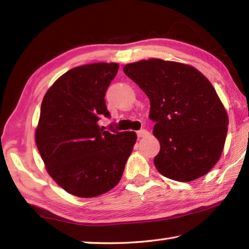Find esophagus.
Wrapping results in <instances>:
<instances>
[{
    "label": "esophagus",
    "instance_id": "34e87169",
    "mask_svg": "<svg viewBox=\"0 0 249 249\" xmlns=\"http://www.w3.org/2000/svg\"><path fill=\"white\" fill-rule=\"evenodd\" d=\"M147 135H149V132L147 129H141L137 132V136L140 138L145 137V136H147Z\"/></svg>",
    "mask_w": 249,
    "mask_h": 249
}]
</instances>
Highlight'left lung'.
I'll list each match as a JSON object with an SVG mask.
<instances>
[{
	"mask_svg": "<svg viewBox=\"0 0 249 249\" xmlns=\"http://www.w3.org/2000/svg\"><path fill=\"white\" fill-rule=\"evenodd\" d=\"M123 71L150 101L149 119L160 142L157 170L182 182L208 174L221 157L229 126L209 80L191 66L161 59L128 64Z\"/></svg>",
	"mask_w": 249,
	"mask_h": 249,
	"instance_id": "left-lung-1",
	"label": "left lung"
}]
</instances>
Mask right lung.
<instances>
[{"instance_id": "add662e5", "label": "right lung", "mask_w": 249, "mask_h": 249, "mask_svg": "<svg viewBox=\"0 0 249 249\" xmlns=\"http://www.w3.org/2000/svg\"><path fill=\"white\" fill-rule=\"evenodd\" d=\"M119 65H84L61 75L45 94L35 140L50 177L68 193L93 197L119 183L133 147L134 132L101 128L109 117L105 92Z\"/></svg>"}]
</instances>
